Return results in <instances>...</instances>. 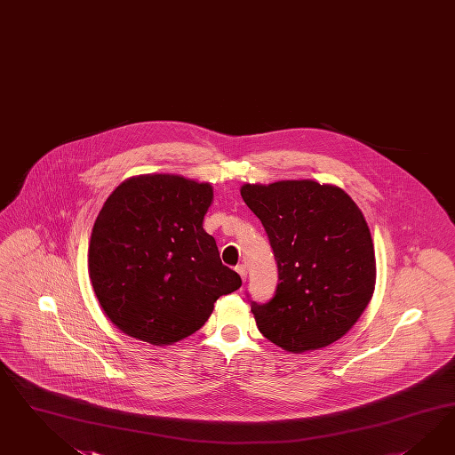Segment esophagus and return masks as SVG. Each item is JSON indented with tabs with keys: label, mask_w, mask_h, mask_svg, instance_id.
Returning a JSON list of instances; mask_svg holds the SVG:
<instances>
[{
	"label": "esophagus",
	"mask_w": 455,
	"mask_h": 455,
	"mask_svg": "<svg viewBox=\"0 0 455 455\" xmlns=\"http://www.w3.org/2000/svg\"><path fill=\"white\" fill-rule=\"evenodd\" d=\"M235 270H236V273H238V275H240V278H242V280H243V282H245V280H246V267H245V265H238V267H236V268H235Z\"/></svg>",
	"instance_id": "esophagus-1"
}]
</instances>
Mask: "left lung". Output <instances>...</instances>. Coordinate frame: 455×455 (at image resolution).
Instances as JSON below:
<instances>
[{
	"label": "left lung",
	"mask_w": 455,
	"mask_h": 455,
	"mask_svg": "<svg viewBox=\"0 0 455 455\" xmlns=\"http://www.w3.org/2000/svg\"><path fill=\"white\" fill-rule=\"evenodd\" d=\"M240 194L268 235L278 267L270 301L250 299L259 332L291 353L338 341L368 307L376 282L361 210L341 188L313 180L246 184Z\"/></svg>",
	"instance_id": "left-lung-1"
}]
</instances>
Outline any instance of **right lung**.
Wrapping results in <instances>:
<instances>
[{"label":"right lung","instance_id":"right-lung-1","mask_svg":"<svg viewBox=\"0 0 455 455\" xmlns=\"http://www.w3.org/2000/svg\"><path fill=\"white\" fill-rule=\"evenodd\" d=\"M210 184L142 175L119 185L91 235L89 275L109 320L152 344L180 341L209 320L213 303L242 286L202 227Z\"/></svg>","mask_w":455,"mask_h":455}]
</instances>
